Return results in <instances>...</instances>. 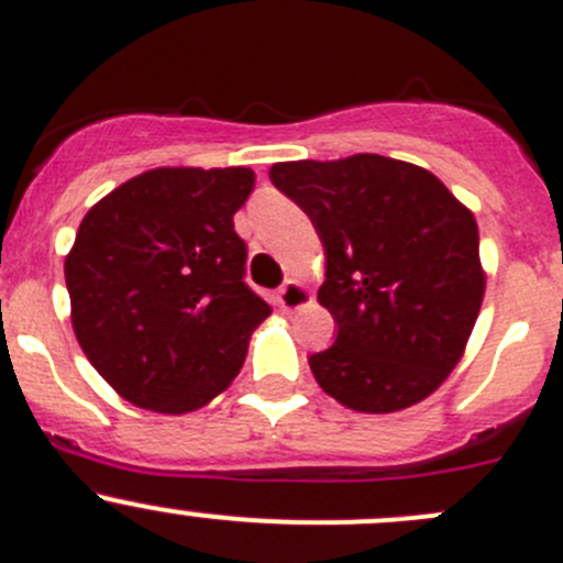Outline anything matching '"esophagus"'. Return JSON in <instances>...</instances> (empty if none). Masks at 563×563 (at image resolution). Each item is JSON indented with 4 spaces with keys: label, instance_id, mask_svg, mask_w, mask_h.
I'll return each instance as SVG.
<instances>
[{
    "label": "esophagus",
    "instance_id": "obj_1",
    "mask_svg": "<svg viewBox=\"0 0 563 563\" xmlns=\"http://www.w3.org/2000/svg\"><path fill=\"white\" fill-rule=\"evenodd\" d=\"M276 301H278V307L285 309V312H298V309H303L312 303V292H309L307 285H301V282H296V278H292V282H287V285L278 290Z\"/></svg>",
    "mask_w": 563,
    "mask_h": 563
}]
</instances>
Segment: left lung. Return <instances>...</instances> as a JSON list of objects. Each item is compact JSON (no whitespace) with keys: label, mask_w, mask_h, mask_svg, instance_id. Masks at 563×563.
Here are the masks:
<instances>
[{"label":"left lung","mask_w":563,"mask_h":563,"mask_svg":"<svg viewBox=\"0 0 563 563\" xmlns=\"http://www.w3.org/2000/svg\"><path fill=\"white\" fill-rule=\"evenodd\" d=\"M271 181L325 249L320 307L334 345L314 382L365 415L409 409L451 376L486 290L473 212L431 170L382 154L276 163Z\"/></svg>","instance_id":"8db88e82"}]
</instances>
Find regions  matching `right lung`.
<instances>
[{"label":"right lung","mask_w":563,"mask_h":563,"mask_svg":"<svg viewBox=\"0 0 563 563\" xmlns=\"http://www.w3.org/2000/svg\"><path fill=\"white\" fill-rule=\"evenodd\" d=\"M251 168H154L96 201L66 256L79 347L118 395L185 415L240 373L271 307L243 282Z\"/></svg>","instance_id":"obj_1"}]
</instances>
